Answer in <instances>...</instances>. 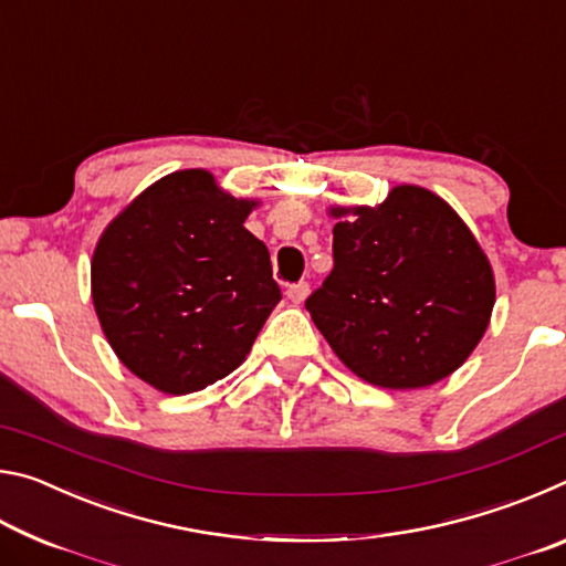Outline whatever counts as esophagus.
<instances>
[{
  "label": "esophagus",
  "mask_w": 566,
  "mask_h": 566,
  "mask_svg": "<svg viewBox=\"0 0 566 566\" xmlns=\"http://www.w3.org/2000/svg\"><path fill=\"white\" fill-rule=\"evenodd\" d=\"M306 294H310V284L306 282H296L286 286V296H290V302L294 304H302L306 300Z\"/></svg>",
  "instance_id": "1"
}]
</instances>
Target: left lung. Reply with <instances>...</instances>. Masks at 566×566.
<instances>
[{"label": "left lung", "instance_id": "8db88e82", "mask_svg": "<svg viewBox=\"0 0 566 566\" xmlns=\"http://www.w3.org/2000/svg\"><path fill=\"white\" fill-rule=\"evenodd\" d=\"M334 270L306 300L354 375L419 389L462 367L490 327L494 274L434 191L399 185L379 207H332Z\"/></svg>", "mask_w": 566, "mask_h": 566}]
</instances>
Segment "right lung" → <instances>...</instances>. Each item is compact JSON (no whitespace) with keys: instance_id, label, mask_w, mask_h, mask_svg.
<instances>
[{"instance_id":"add662e5","label":"right lung","mask_w":566,"mask_h":566,"mask_svg":"<svg viewBox=\"0 0 566 566\" xmlns=\"http://www.w3.org/2000/svg\"><path fill=\"white\" fill-rule=\"evenodd\" d=\"M256 207L207 169L161 177L104 229L92 300L104 337L132 375L189 395L247 359L282 300L264 242L244 227Z\"/></svg>"}]
</instances>
